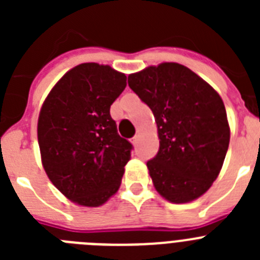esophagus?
I'll use <instances>...</instances> for the list:
<instances>
[{
  "label": "esophagus",
  "mask_w": 260,
  "mask_h": 260,
  "mask_svg": "<svg viewBox=\"0 0 260 260\" xmlns=\"http://www.w3.org/2000/svg\"><path fill=\"white\" fill-rule=\"evenodd\" d=\"M138 142H139V135H135V137L132 139V143L134 144V146H137Z\"/></svg>",
  "instance_id": "obj_1"
}]
</instances>
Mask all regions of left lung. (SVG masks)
Returning a JSON list of instances; mask_svg holds the SVG:
<instances>
[{
  "label": "left lung",
  "instance_id": "obj_1",
  "mask_svg": "<svg viewBox=\"0 0 260 260\" xmlns=\"http://www.w3.org/2000/svg\"><path fill=\"white\" fill-rule=\"evenodd\" d=\"M127 83L157 125L158 152L147 161L155 189L172 203L199 198L217 178L228 151L231 130L221 98L174 62L128 75Z\"/></svg>",
  "mask_w": 260,
  "mask_h": 260
}]
</instances>
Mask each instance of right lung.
<instances>
[{
	"label": "right lung",
	"mask_w": 260,
	"mask_h": 260,
	"mask_svg": "<svg viewBox=\"0 0 260 260\" xmlns=\"http://www.w3.org/2000/svg\"><path fill=\"white\" fill-rule=\"evenodd\" d=\"M126 75L108 65L82 63L68 71L41 107L38 141L49 180L66 198L98 207L121 185L133 144L117 133L110 105Z\"/></svg>",
	"instance_id": "add662e5"
}]
</instances>
